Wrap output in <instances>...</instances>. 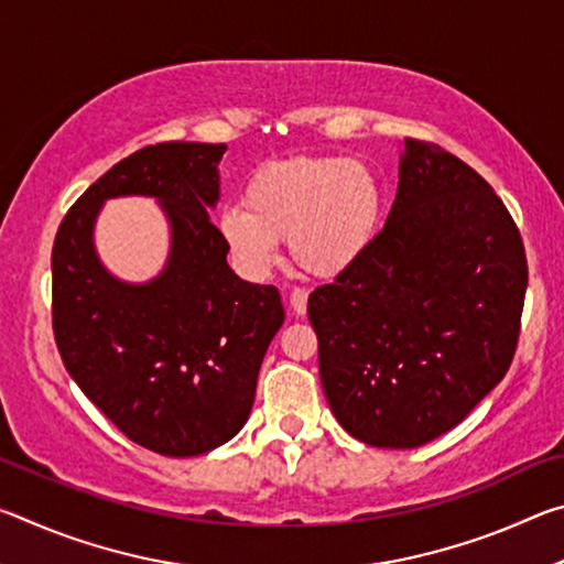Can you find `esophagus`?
Listing matches in <instances>:
<instances>
[{
	"label": "esophagus",
	"instance_id": "obj_1",
	"mask_svg": "<svg viewBox=\"0 0 564 564\" xmlns=\"http://www.w3.org/2000/svg\"><path fill=\"white\" fill-rule=\"evenodd\" d=\"M289 301H291L293 313H299V316H303L305 308H308V291H305V289H293Z\"/></svg>",
	"mask_w": 564,
	"mask_h": 564
}]
</instances>
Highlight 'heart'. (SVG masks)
Returning a JSON list of instances; mask_svg holds the SVG:
<instances>
[{
	"instance_id": "b5f03b06",
	"label": "heart",
	"mask_w": 564,
	"mask_h": 564,
	"mask_svg": "<svg viewBox=\"0 0 564 564\" xmlns=\"http://www.w3.org/2000/svg\"><path fill=\"white\" fill-rule=\"evenodd\" d=\"M243 206L218 216L228 253L246 273L263 275L289 241L293 263L316 279L352 269L380 226L376 176L352 159L275 161L248 178Z\"/></svg>"
}]
</instances>
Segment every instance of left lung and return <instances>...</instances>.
Returning <instances> with one entry per match:
<instances>
[{"label": "left lung", "instance_id": "1", "mask_svg": "<svg viewBox=\"0 0 564 564\" xmlns=\"http://www.w3.org/2000/svg\"><path fill=\"white\" fill-rule=\"evenodd\" d=\"M398 194L366 256L318 285L308 318L338 423L373 447H420L463 423L508 373L528 259L475 169L405 139Z\"/></svg>", "mask_w": 564, "mask_h": 564}]
</instances>
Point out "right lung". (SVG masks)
<instances>
[{"instance_id":"add662e5","label":"right lung","mask_w":564,"mask_h":564,"mask_svg":"<svg viewBox=\"0 0 564 564\" xmlns=\"http://www.w3.org/2000/svg\"><path fill=\"white\" fill-rule=\"evenodd\" d=\"M226 144L166 141L113 164L66 212L52 251V326L74 383L129 441L159 455L214 451L251 415L269 343L283 326L273 285L248 283L206 208ZM151 195L172 226L156 280H113L93 248L107 197Z\"/></svg>"}]
</instances>
